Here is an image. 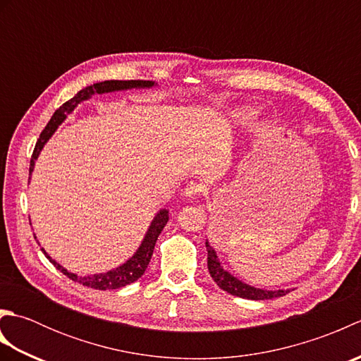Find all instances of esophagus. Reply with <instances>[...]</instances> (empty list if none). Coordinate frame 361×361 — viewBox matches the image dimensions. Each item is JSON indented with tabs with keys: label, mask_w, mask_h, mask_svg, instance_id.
Returning <instances> with one entry per match:
<instances>
[{
	"label": "esophagus",
	"mask_w": 361,
	"mask_h": 361,
	"mask_svg": "<svg viewBox=\"0 0 361 361\" xmlns=\"http://www.w3.org/2000/svg\"><path fill=\"white\" fill-rule=\"evenodd\" d=\"M203 192V186L198 185V183H189L185 190V195L188 198H198Z\"/></svg>",
	"instance_id": "1"
}]
</instances>
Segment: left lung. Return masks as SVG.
I'll use <instances>...</instances> for the list:
<instances>
[{
	"instance_id": "obj_1",
	"label": "left lung",
	"mask_w": 361,
	"mask_h": 361,
	"mask_svg": "<svg viewBox=\"0 0 361 361\" xmlns=\"http://www.w3.org/2000/svg\"><path fill=\"white\" fill-rule=\"evenodd\" d=\"M206 250H208V268H209L211 278L221 290H225L229 295L245 298V299H255V301H262V299L283 296L290 291V290H264V288H256L252 286H248V283L237 279L235 276H233L231 273L225 270L224 265L220 264L216 250L211 247L208 240H206Z\"/></svg>"
}]
</instances>
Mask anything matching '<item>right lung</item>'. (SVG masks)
<instances>
[{"mask_svg":"<svg viewBox=\"0 0 361 361\" xmlns=\"http://www.w3.org/2000/svg\"><path fill=\"white\" fill-rule=\"evenodd\" d=\"M152 87H155V82H152V80H105V82L93 83V85L80 90L73 99H70V101L65 102L59 110H56V113L52 114V118L49 119L48 124H46L44 130L40 133V137H38L34 153H32V159H30L29 173H32L35 159L38 155H40V152L43 149V145L46 144V141L49 140V137L54 135V132L59 128V126L66 119L68 114L73 113L75 106H78L80 102L88 101V99L93 94L113 93V91H124V90H132V88H152ZM167 220H169V211L161 209L155 216V219L152 220L147 233H145L140 248L136 250L135 255L130 257L126 264L119 265L118 268H113V270L106 271V273L78 276L71 271H68L66 268H63L60 264H57L56 260H54L43 248H42V251L44 252V256L49 259V262H52L54 267L57 268V270L62 271L70 279L82 283V286L96 288V290L121 288V287H126V286H128V283L137 281L144 274L145 268H147L150 259H152L153 248H155L158 235L161 234V231H163V228L166 226Z\"/></svg>","mask_w":361,"mask_h":361,"instance_id":"obj_1","label":"right lung"}]
</instances>
